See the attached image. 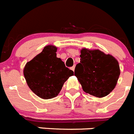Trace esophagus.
I'll list each match as a JSON object with an SVG mask.
<instances>
[{
    "label": "esophagus",
    "mask_w": 134,
    "mask_h": 134,
    "mask_svg": "<svg viewBox=\"0 0 134 134\" xmlns=\"http://www.w3.org/2000/svg\"><path fill=\"white\" fill-rule=\"evenodd\" d=\"M75 67V66H73V67H71V69L72 71H74Z\"/></svg>",
    "instance_id": "obj_1"
}]
</instances>
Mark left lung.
Here are the masks:
<instances>
[{
    "instance_id": "left-lung-1",
    "label": "left lung",
    "mask_w": 134,
    "mask_h": 134,
    "mask_svg": "<svg viewBox=\"0 0 134 134\" xmlns=\"http://www.w3.org/2000/svg\"><path fill=\"white\" fill-rule=\"evenodd\" d=\"M80 57V63L75 69V75L83 90L97 97L108 96L115 88L120 75L118 61L98 49H83Z\"/></svg>"
}]
</instances>
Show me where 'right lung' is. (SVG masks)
Instances as JSON below:
<instances>
[{
	"mask_svg": "<svg viewBox=\"0 0 134 134\" xmlns=\"http://www.w3.org/2000/svg\"><path fill=\"white\" fill-rule=\"evenodd\" d=\"M56 47H44L42 52L28 62L24 76L29 88L42 99L56 97L65 82L74 73L57 57Z\"/></svg>",
	"mask_w": 134,
	"mask_h": 134,
	"instance_id": "add662e5",
	"label": "right lung"
}]
</instances>
